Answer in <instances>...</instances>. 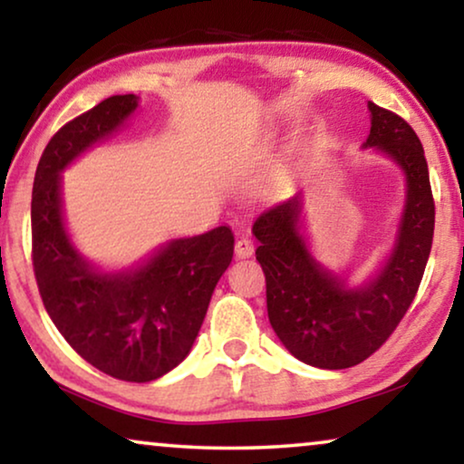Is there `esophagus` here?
I'll return each mask as SVG.
<instances>
[{"instance_id": "obj_1", "label": "esophagus", "mask_w": 464, "mask_h": 464, "mask_svg": "<svg viewBox=\"0 0 464 464\" xmlns=\"http://www.w3.org/2000/svg\"><path fill=\"white\" fill-rule=\"evenodd\" d=\"M234 251H237V257L238 259H246V257L253 256V251H256V245H253L251 238L240 237L237 240V245H234Z\"/></svg>"}]
</instances>
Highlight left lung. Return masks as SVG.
Listing matches in <instances>:
<instances>
[{
  "label": "left lung",
  "instance_id": "8db88e82",
  "mask_svg": "<svg viewBox=\"0 0 464 464\" xmlns=\"http://www.w3.org/2000/svg\"><path fill=\"white\" fill-rule=\"evenodd\" d=\"M363 148H378L408 181L395 249L376 278L346 287L310 256L300 234V196L278 202L253 224L256 257L266 275L270 325L285 348L321 370H346L378 351L414 302L435 230V202L422 143L401 116L370 101Z\"/></svg>",
  "mask_w": 464,
  "mask_h": 464
}]
</instances>
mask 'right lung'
<instances>
[{"label":"right lung","instance_id":"add662e5","mask_svg":"<svg viewBox=\"0 0 464 464\" xmlns=\"http://www.w3.org/2000/svg\"><path fill=\"white\" fill-rule=\"evenodd\" d=\"M135 110V94H116L50 139L31 194V257L44 308L69 346L107 376L150 382L188 357L232 262L234 234L219 226L170 240L139 268L116 275L97 272L73 249L63 226L61 170Z\"/></svg>","mask_w":464,"mask_h":464}]
</instances>
